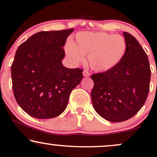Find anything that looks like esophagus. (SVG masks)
Instances as JSON below:
<instances>
[{"label": "esophagus", "instance_id": "obj_1", "mask_svg": "<svg viewBox=\"0 0 157 157\" xmlns=\"http://www.w3.org/2000/svg\"><path fill=\"white\" fill-rule=\"evenodd\" d=\"M82 74H83V76L84 77H89L90 75V72H88L87 70H84L83 72H82Z\"/></svg>", "mask_w": 157, "mask_h": 157}]
</instances>
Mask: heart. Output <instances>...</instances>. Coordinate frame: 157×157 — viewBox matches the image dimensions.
<instances>
[{
  "label": "heart",
  "mask_w": 157,
  "mask_h": 157,
  "mask_svg": "<svg viewBox=\"0 0 157 157\" xmlns=\"http://www.w3.org/2000/svg\"><path fill=\"white\" fill-rule=\"evenodd\" d=\"M75 43H66L65 50L68 58L79 63L88 56L92 69L106 72L115 67L125 56L127 43L120 35L105 32H81L77 34Z\"/></svg>",
  "instance_id": "b5f03b06"
}]
</instances>
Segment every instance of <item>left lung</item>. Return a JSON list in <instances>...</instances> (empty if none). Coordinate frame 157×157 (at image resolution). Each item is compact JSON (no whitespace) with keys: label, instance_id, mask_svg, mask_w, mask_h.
Returning a JSON list of instances; mask_svg holds the SVG:
<instances>
[{"label":"left lung","instance_id":"obj_1","mask_svg":"<svg viewBox=\"0 0 157 157\" xmlns=\"http://www.w3.org/2000/svg\"><path fill=\"white\" fill-rule=\"evenodd\" d=\"M123 35L127 50L122 60L113 69L91 76L94 109L112 122H124L135 115L149 91L151 70L147 55L134 36L127 32Z\"/></svg>","mask_w":157,"mask_h":157}]
</instances>
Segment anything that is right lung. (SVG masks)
Instances as JSON below:
<instances>
[{"label": "right lung", "instance_id": "obj_1", "mask_svg": "<svg viewBox=\"0 0 157 157\" xmlns=\"http://www.w3.org/2000/svg\"><path fill=\"white\" fill-rule=\"evenodd\" d=\"M74 29L42 31L30 37L15 52L11 65L13 94L20 107L37 119L65 111L72 90L83 78L82 70L63 65V47Z\"/></svg>", "mask_w": 157, "mask_h": 157}]
</instances>
